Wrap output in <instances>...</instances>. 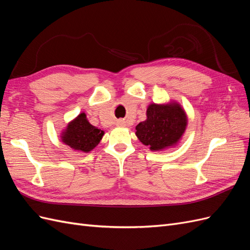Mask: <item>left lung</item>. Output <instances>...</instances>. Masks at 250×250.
<instances>
[{
    "label": "left lung",
    "instance_id": "8db88e82",
    "mask_svg": "<svg viewBox=\"0 0 250 250\" xmlns=\"http://www.w3.org/2000/svg\"><path fill=\"white\" fill-rule=\"evenodd\" d=\"M187 121L185 110L177 103L151 104L147 120L135 127V134L151 150H162L176 145L186 130Z\"/></svg>",
    "mask_w": 250,
    "mask_h": 250
}]
</instances>
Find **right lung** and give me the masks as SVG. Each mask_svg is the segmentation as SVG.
I'll use <instances>...</instances> for the list:
<instances>
[{
    "mask_svg": "<svg viewBox=\"0 0 250 250\" xmlns=\"http://www.w3.org/2000/svg\"><path fill=\"white\" fill-rule=\"evenodd\" d=\"M103 130L89 124L84 112L73 120L62 133V142L75 150L89 152L100 143Z\"/></svg>",
    "mask_w": 250,
    "mask_h": 250,
    "instance_id": "add662e5",
    "label": "right lung"
}]
</instances>
